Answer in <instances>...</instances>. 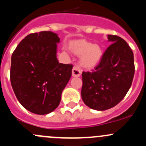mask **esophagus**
Segmentation results:
<instances>
[{
  "label": "esophagus",
  "instance_id": "34e87169",
  "mask_svg": "<svg viewBox=\"0 0 146 146\" xmlns=\"http://www.w3.org/2000/svg\"><path fill=\"white\" fill-rule=\"evenodd\" d=\"M82 73V70L80 69V68L78 67V66H74L72 70V76L73 77H79L80 76Z\"/></svg>",
  "mask_w": 146,
  "mask_h": 146
}]
</instances>
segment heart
Returning <instances> with one entry per match:
<instances>
[{
	"label": "heart",
	"instance_id": "b5f03b06",
	"mask_svg": "<svg viewBox=\"0 0 146 146\" xmlns=\"http://www.w3.org/2000/svg\"><path fill=\"white\" fill-rule=\"evenodd\" d=\"M70 51L80 56V64L86 68H92L100 63L103 57V50L100 46L92 44L86 39H77L69 44Z\"/></svg>",
	"mask_w": 146,
	"mask_h": 146
}]
</instances>
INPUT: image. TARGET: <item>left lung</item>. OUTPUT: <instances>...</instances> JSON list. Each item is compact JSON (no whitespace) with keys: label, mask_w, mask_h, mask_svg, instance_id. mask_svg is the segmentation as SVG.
<instances>
[{"label":"left lung","mask_w":146,"mask_h":146,"mask_svg":"<svg viewBox=\"0 0 146 146\" xmlns=\"http://www.w3.org/2000/svg\"><path fill=\"white\" fill-rule=\"evenodd\" d=\"M111 44L92 72H82V101L98 111L119 104L131 88L135 72L133 53L126 41L108 35Z\"/></svg>","instance_id":"8db88e82"}]
</instances>
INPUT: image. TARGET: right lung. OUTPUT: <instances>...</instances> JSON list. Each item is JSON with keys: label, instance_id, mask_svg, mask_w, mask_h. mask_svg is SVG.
Returning a JSON list of instances; mask_svg holds the SVG:
<instances>
[{"label": "right lung", "instance_id": "1", "mask_svg": "<svg viewBox=\"0 0 146 146\" xmlns=\"http://www.w3.org/2000/svg\"><path fill=\"white\" fill-rule=\"evenodd\" d=\"M60 38L52 32L29 34L11 57L10 82L16 98L28 111L47 114L58 107L73 65L56 58Z\"/></svg>", "mask_w": 146, "mask_h": 146}]
</instances>
